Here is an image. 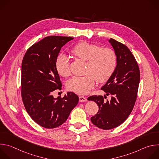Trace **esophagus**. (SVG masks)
Here are the masks:
<instances>
[{
  "mask_svg": "<svg viewBox=\"0 0 159 159\" xmlns=\"http://www.w3.org/2000/svg\"><path fill=\"white\" fill-rule=\"evenodd\" d=\"M87 101V99L84 96H79V101L80 102H85Z\"/></svg>",
  "mask_w": 159,
  "mask_h": 159,
  "instance_id": "esophagus-1",
  "label": "esophagus"
}]
</instances>
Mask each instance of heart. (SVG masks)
Returning <instances> with one entry per match:
<instances>
[{"instance_id":"obj_1","label":"heart","mask_w":159,"mask_h":159,"mask_svg":"<svg viewBox=\"0 0 159 159\" xmlns=\"http://www.w3.org/2000/svg\"><path fill=\"white\" fill-rule=\"evenodd\" d=\"M71 54L77 59L86 61L84 74L82 77H74L66 83L70 91L87 94L94 87L97 80L99 83L107 81L116 69L117 57L115 52L109 48H100L98 44L80 42L71 49ZM58 74L63 77L70 75L69 60L65 55H59L55 62Z\"/></svg>"}]
</instances>
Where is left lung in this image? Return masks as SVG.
I'll return each mask as SVG.
<instances>
[{"label": "left lung", "instance_id": "8db88e82", "mask_svg": "<svg viewBox=\"0 0 159 159\" xmlns=\"http://www.w3.org/2000/svg\"><path fill=\"white\" fill-rule=\"evenodd\" d=\"M109 41L117 57L115 72L101 89L111 95L106 101L102 96L94 95L88 100L99 106L97 114L90 118L92 123L102 129H111L121 125L129 116L137 98L140 74L134 57L124 44L111 38Z\"/></svg>", "mask_w": 159, "mask_h": 159}]
</instances>
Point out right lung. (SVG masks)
Listing matches in <instances>:
<instances>
[{"label":"right lung","instance_id":"add662e5","mask_svg":"<svg viewBox=\"0 0 159 159\" xmlns=\"http://www.w3.org/2000/svg\"><path fill=\"white\" fill-rule=\"evenodd\" d=\"M74 38L47 36L26 51L21 66V97L25 109L37 124L55 128L64 123L79 102L72 92L54 98L53 93L61 90L55 62L61 47Z\"/></svg>","mask_w":159,"mask_h":159}]
</instances>
